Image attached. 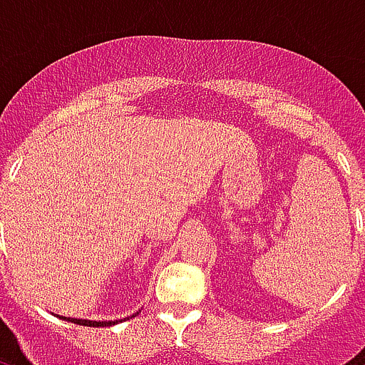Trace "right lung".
Masks as SVG:
<instances>
[{"label":"right lung","mask_w":365,"mask_h":365,"mask_svg":"<svg viewBox=\"0 0 365 365\" xmlns=\"http://www.w3.org/2000/svg\"><path fill=\"white\" fill-rule=\"evenodd\" d=\"M139 313V312H137ZM135 313V315H137ZM133 315V317H135ZM59 319H63V321H71V323H75V325H85V327H110V325H115V323H120V321L123 319H115V321H93V319H77V317H63V315H58ZM129 319V317H128Z\"/></svg>","instance_id":"1"}]
</instances>
